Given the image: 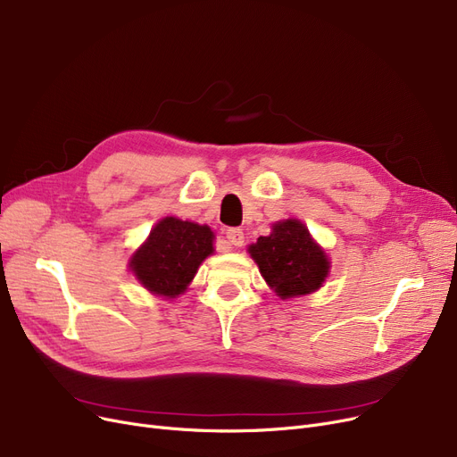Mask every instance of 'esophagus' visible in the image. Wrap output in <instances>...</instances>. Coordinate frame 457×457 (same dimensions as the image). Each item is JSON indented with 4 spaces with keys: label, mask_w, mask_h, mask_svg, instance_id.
Returning a JSON list of instances; mask_svg holds the SVG:
<instances>
[{
    "label": "esophagus",
    "mask_w": 457,
    "mask_h": 457,
    "mask_svg": "<svg viewBox=\"0 0 457 457\" xmlns=\"http://www.w3.org/2000/svg\"><path fill=\"white\" fill-rule=\"evenodd\" d=\"M226 239H228V243L233 245V246H243V245H245V233H243V229H239V228H229V229L226 231Z\"/></svg>",
    "instance_id": "1"
}]
</instances>
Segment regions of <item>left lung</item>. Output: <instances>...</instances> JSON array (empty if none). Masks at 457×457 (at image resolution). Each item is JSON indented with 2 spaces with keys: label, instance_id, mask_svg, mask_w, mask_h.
Returning <instances> with one entry per match:
<instances>
[{
  "label": "left lung",
  "instance_id": "8db88e82",
  "mask_svg": "<svg viewBox=\"0 0 457 457\" xmlns=\"http://www.w3.org/2000/svg\"><path fill=\"white\" fill-rule=\"evenodd\" d=\"M248 252L269 287L284 301L317 291L330 270L325 250L296 218L272 224L270 235L260 237Z\"/></svg>",
  "mask_w": 457,
  "mask_h": 457
}]
</instances>
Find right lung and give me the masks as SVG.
I'll list each match as a JSON object with an SVG mask.
<instances>
[{
    "mask_svg": "<svg viewBox=\"0 0 457 457\" xmlns=\"http://www.w3.org/2000/svg\"><path fill=\"white\" fill-rule=\"evenodd\" d=\"M209 226L166 216L130 257V270L153 295L175 299L187 291L197 267L214 252Z\"/></svg>",
    "mask_w": 457,
    "mask_h": 457,
    "instance_id": "obj_1",
    "label": "right lung"
}]
</instances>
